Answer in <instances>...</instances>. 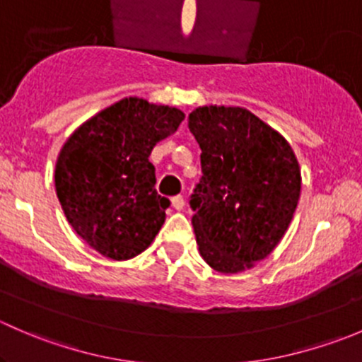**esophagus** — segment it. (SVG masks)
Listing matches in <instances>:
<instances>
[{"instance_id":"obj_1","label":"esophagus","mask_w":362,"mask_h":362,"mask_svg":"<svg viewBox=\"0 0 362 362\" xmlns=\"http://www.w3.org/2000/svg\"><path fill=\"white\" fill-rule=\"evenodd\" d=\"M171 204H173V208L175 210H184V206H185V199H184V196H175L173 199H171Z\"/></svg>"}]
</instances>
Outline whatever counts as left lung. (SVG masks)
Masks as SVG:
<instances>
[{"label":"left lung","mask_w":362,"mask_h":362,"mask_svg":"<svg viewBox=\"0 0 362 362\" xmlns=\"http://www.w3.org/2000/svg\"><path fill=\"white\" fill-rule=\"evenodd\" d=\"M189 129L202 148L203 177L191 196L196 242L210 268L240 273L272 254L301 194L289 141L240 107H199Z\"/></svg>","instance_id":"8db88e82"}]
</instances>
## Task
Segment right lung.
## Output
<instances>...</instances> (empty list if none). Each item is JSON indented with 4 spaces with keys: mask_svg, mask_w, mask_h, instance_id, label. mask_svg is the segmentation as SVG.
<instances>
[{
    "mask_svg": "<svg viewBox=\"0 0 362 362\" xmlns=\"http://www.w3.org/2000/svg\"><path fill=\"white\" fill-rule=\"evenodd\" d=\"M184 112L124 98L76 127L56 163V192L80 238L113 261L154 242L170 199L156 191L152 148L178 129Z\"/></svg>",
    "mask_w": 362,
    "mask_h": 362,
    "instance_id": "1",
    "label": "right lung"
}]
</instances>
